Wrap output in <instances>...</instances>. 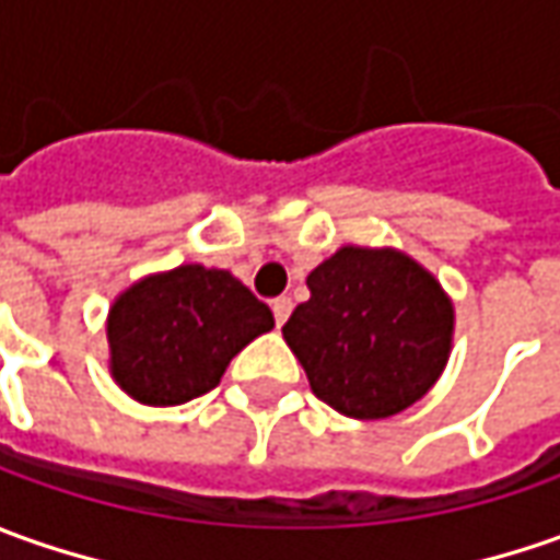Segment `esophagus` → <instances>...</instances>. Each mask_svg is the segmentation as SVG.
I'll list each match as a JSON object with an SVG mask.
<instances>
[{"instance_id":"1","label":"esophagus","mask_w":560,"mask_h":560,"mask_svg":"<svg viewBox=\"0 0 560 560\" xmlns=\"http://www.w3.org/2000/svg\"><path fill=\"white\" fill-rule=\"evenodd\" d=\"M291 298H276L272 300V316H276V325H284L288 322V316H291Z\"/></svg>"}]
</instances>
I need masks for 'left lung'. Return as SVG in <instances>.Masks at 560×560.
<instances>
[{"instance_id":"left-lung-1","label":"left lung","mask_w":560,"mask_h":560,"mask_svg":"<svg viewBox=\"0 0 560 560\" xmlns=\"http://www.w3.org/2000/svg\"><path fill=\"white\" fill-rule=\"evenodd\" d=\"M310 300L281 335L313 394L350 418L402 412L434 387L453 340V303L396 250L340 247L310 272Z\"/></svg>"}]
</instances>
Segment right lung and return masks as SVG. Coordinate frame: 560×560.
Masks as SVG:
<instances>
[{"mask_svg":"<svg viewBox=\"0 0 560 560\" xmlns=\"http://www.w3.org/2000/svg\"><path fill=\"white\" fill-rule=\"evenodd\" d=\"M272 325V310L225 269L179 266L110 306V372L145 406H179L210 394L232 357Z\"/></svg>","mask_w":560,"mask_h":560,"instance_id":"right-lung-1","label":"right lung"}]
</instances>
